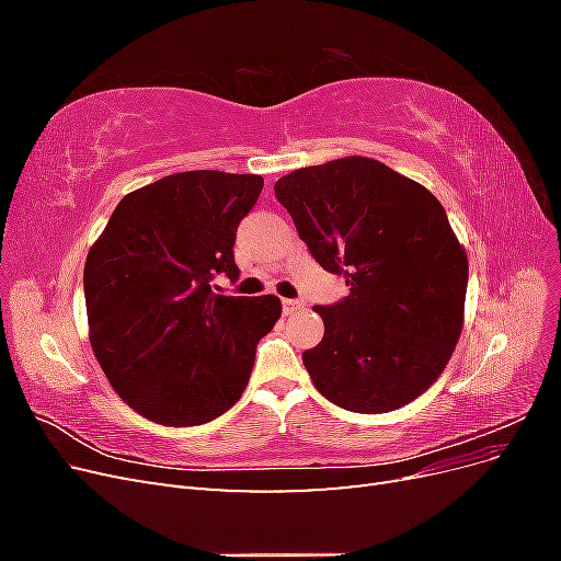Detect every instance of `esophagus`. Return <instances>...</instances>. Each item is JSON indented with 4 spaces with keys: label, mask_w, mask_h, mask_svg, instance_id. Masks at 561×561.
I'll list each match as a JSON object with an SVG mask.
<instances>
[{
    "label": "esophagus",
    "mask_w": 561,
    "mask_h": 561,
    "mask_svg": "<svg viewBox=\"0 0 561 561\" xmlns=\"http://www.w3.org/2000/svg\"><path fill=\"white\" fill-rule=\"evenodd\" d=\"M301 309H304V301L301 299H283V311L287 316H293V313H297Z\"/></svg>",
    "instance_id": "1"
}]
</instances>
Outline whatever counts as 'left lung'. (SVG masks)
I'll list each match as a JSON object with an SVG mask.
<instances>
[{
	"label": "left lung",
	"mask_w": 561,
	"mask_h": 561,
	"mask_svg": "<svg viewBox=\"0 0 561 561\" xmlns=\"http://www.w3.org/2000/svg\"><path fill=\"white\" fill-rule=\"evenodd\" d=\"M274 192L313 260L351 287L316 307L325 334L301 355L313 386L360 414L426 393L461 336L468 287V254L443 203L367 157L299 168Z\"/></svg>",
	"instance_id": "left-lung-1"
}]
</instances>
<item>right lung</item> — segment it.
Listing matches in <instances>:
<instances>
[{"mask_svg": "<svg viewBox=\"0 0 561 561\" xmlns=\"http://www.w3.org/2000/svg\"><path fill=\"white\" fill-rule=\"evenodd\" d=\"M262 175L186 171L126 194L83 266L89 339L107 381L161 426H201L239 402L280 299L215 295L239 278L236 229Z\"/></svg>", "mask_w": 561, "mask_h": 561, "instance_id": "add662e5", "label": "right lung"}]
</instances>
